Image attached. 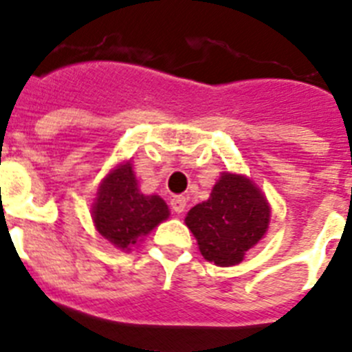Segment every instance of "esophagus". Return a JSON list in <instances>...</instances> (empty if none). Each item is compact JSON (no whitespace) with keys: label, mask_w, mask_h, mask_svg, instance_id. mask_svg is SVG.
I'll list each match as a JSON object with an SVG mask.
<instances>
[{"label":"esophagus","mask_w":352,"mask_h":352,"mask_svg":"<svg viewBox=\"0 0 352 352\" xmlns=\"http://www.w3.org/2000/svg\"><path fill=\"white\" fill-rule=\"evenodd\" d=\"M170 209H173L174 212L182 214V212L186 209V197H183V195H176V197L170 199Z\"/></svg>","instance_id":"1"}]
</instances>
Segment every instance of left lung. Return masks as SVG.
Returning <instances> with one entry per match:
<instances>
[{"label":"left lung","mask_w":352,"mask_h":352,"mask_svg":"<svg viewBox=\"0 0 352 352\" xmlns=\"http://www.w3.org/2000/svg\"><path fill=\"white\" fill-rule=\"evenodd\" d=\"M270 206L262 190L243 174L221 173L208 201L193 206L185 218L202 256L230 267L267 234Z\"/></svg>","instance_id":"obj_1"}]
</instances>
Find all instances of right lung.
Masks as SVG:
<instances>
[{"label": "right lung", "instance_id": "add662e5", "mask_svg": "<svg viewBox=\"0 0 352 352\" xmlns=\"http://www.w3.org/2000/svg\"><path fill=\"white\" fill-rule=\"evenodd\" d=\"M167 218L169 208L164 199L140 192L131 160L106 174L92 204L96 230L124 251H131V246Z\"/></svg>", "mask_w": 352, "mask_h": 352}]
</instances>
